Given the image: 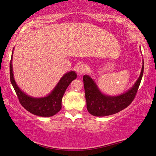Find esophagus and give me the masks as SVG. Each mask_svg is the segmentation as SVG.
<instances>
[{"instance_id":"34e87169","label":"esophagus","mask_w":156,"mask_h":156,"mask_svg":"<svg viewBox=\"0 0 156 156\" xmlns=\"http://www.w3.org/2000/svg\"><path fill=\"white\" fill-rule=\"evenodd\" d=\"M87 68L84 65H80L78 66L76 71H77L78 74H80V75H82V74H84L85 72H87Z\"/></svg>"}]
</instances>
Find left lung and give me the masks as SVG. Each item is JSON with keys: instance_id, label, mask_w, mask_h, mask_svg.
<instances>
[{"instance_id": "obj_1", "label": "left lung", "mask_w": 156, "mask_h": 156, "mask_svg": "<svg viewBox=\"0 0 156 156\" xmlns=\"http://www.w3.org/2000/svg\"><path fill=\"white\" fill-rule=\"evenodd\" d=\"M141 51V50H140ZM144 74V61L139 77L133 86L123 94L118 96L104 94L99 90L94 80L89 75H84V87L87 108L89 114L94 116H106L116 114L133 101L137 93Z\"/></svg>"}]
</instances>
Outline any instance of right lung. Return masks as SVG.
<instances>
[{"mask_svg": "<svg viewBox=\"0 0 156 156\" xmlns=\"http://www.w3.org/2000/svg\"><path fill=\"white\" fill-rule=\"evenodd\" d=\"M14 49V48H13ZM12 53L10 62V82L16 91L19 101L23 107L31 114L42 117H50L58 113L62 108V99L66 89L72 81L76 78L74 71L64 74L53 90L46 97L35 98L27 95L19 88L14 79L12 70Z\"/></svg>", "mask_w": 156, "mask_h": 156, "instance_id": "obj_1", "label": "right lung"}]
</instances>
